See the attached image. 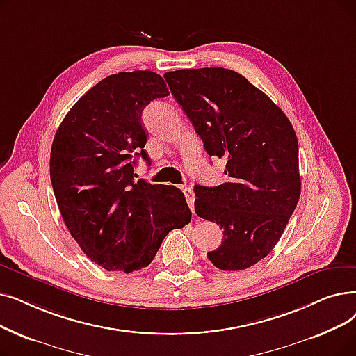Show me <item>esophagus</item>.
Listing matches in <instances>:
<instances>
[{"label":"esophagus","mask_w":356,"mask_h":356,"mask_svg":"<svg viewBox=\"0 0 356 356\" xmlns=\"http://www.w3.org/2000/svg\"><path fill=\"white\" fill-rule=\"evenodd\" d=\"M183 193L186 196V202L191 208V211L195 213V193L192 191V188H183Z\"/></svg>","instance_id":"obj_1"}]
</instances>
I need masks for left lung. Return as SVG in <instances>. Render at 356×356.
Returning <instances> with one entry per match:
<instances>
[{
	"mask_svg": "<svg viewBox=\"0 0 356 356\" xmlns=\"http://www.w3.org/2000/svg\"><path fill=\"white\" fill-rule=\"evenodd\" d=\"M164 79L211 157L225 159L228 181L195 184V212L224 229L207 256L221 270H243L280 241L301 193L298 141L286 115L241 74L177 70Z\"/></svg>",
	"mask_w": 356,
	"mask_h": 356,
	"instance_id": "left-lung-1",
	"label": "left lung"
}]
</instances>
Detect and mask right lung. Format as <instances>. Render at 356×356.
Wrapping results in <instances>:
<instances>
[{"instance_id": "add662e5", "label": "right lung", "mask_w": 356, "mask_h": 356, "mask_svg": "<svg viewBox=\"0 0 356 356\" xmlns=\"http://www.w3.org/2000/svg\"><path fill=\"white\" fill-rule=\"evenodd\" d=\"M165 96L152 71L109 75L71 107L55 134L51 180L60 215L86 256L107 270L148 266L168 231L191 222L180 189L134 173L135 157L149 164L143 112Z\"/></svg>"}]
</instances>
